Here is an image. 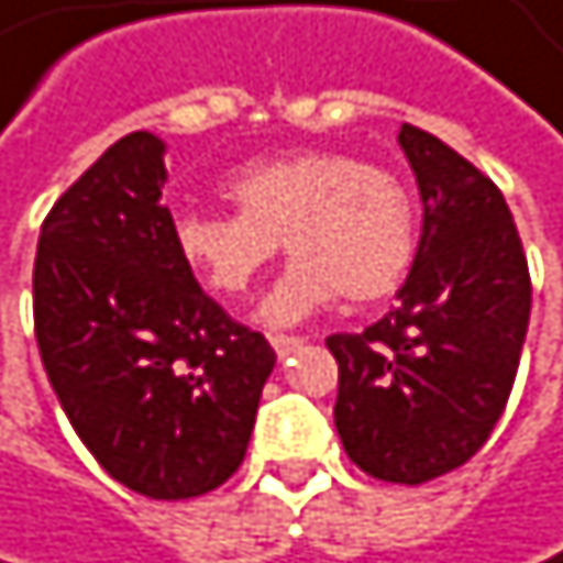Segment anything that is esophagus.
Here are the masks:
<instances>
[{
	"mask_svg": "<svg viewBox=\"0 0 563 563\" xmlns=\"http://www.w3.org/2000/svg\"><path fill=\"white\" fill-rule=\"evenodd\" d=\"M269 343H273V350H276V356H279V360L294 356V353L303 346V340H300V336H269Z\"/></svg>",
	"mask_w": 563,
	"mask_h": 563,
	"instance_id": "34e87169",
	"label": "esophagus"
}]
</instances>
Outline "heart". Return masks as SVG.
I'll return each instance as SVG.
<instances>
[{"label":"heart","mask_w":563,"mask_h":563,"mask_svg":"<svg viewBox=\"0 0 563 563\" xmlns=\"http://www.w3.org/2000/svg\"><path fill=\"white\" fill-rule=\"evenodd\" d=\"M236 213H183L179 260L220 297H246L279 240L294 253L260 303V320L294 327L336 297L377 303L413 263L417 217L407 186L340 150H294L240 166L223 183Z\"/></svg>","instance_id":"obj_1"}]
</instances>
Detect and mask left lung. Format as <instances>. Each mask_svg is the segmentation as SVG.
I'll return each mask as SVG.
<instances>
[{
  "instance_id": "left-lung-1",
  "label": "left lung",
  "mask_w": 563,
  "mask_h": 563,
  "mask_svg": "<svg viewBox=\"0 0 563 563\" xmlns=\"http://www.w3.org/2000/svg\"><path fill=\"white\" fill-rule=\"evenodd\" d=\"M423 227L397 307L327 336L340 367L333 423L377 481L423 484L467 464L510 397L531 276L500 189L437 136L400 126Z\"/></svg>"
}]
</instances>
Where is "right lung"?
<instances>
[{"mask_svg": "<svg viewBox=\"0 0 563 563\" xmlns=\"http://www.w3.org/2000/svg\"><path fill=\"white\" fill-rule=\"evenodd\" d=\"M166 143H112L49 210L32 269L46 377L109 477L153 500L236 474L276 364L199 290L163 207Z\"/></svg>", "mask_w": 563, "mask_h": 563, "instance_id": "1", "label": "right lung"}]
</instances>
